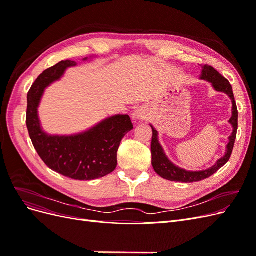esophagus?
Segmentation results:
<instances>
[{
	"label": "esophagus",
	"instance_id": "34e87169",
	"mask_svg": "<svg viewBox=\"0 0 256 256\" xmlns=\"http://www.w3.org/2000/svg\"><path fill=\"white\" fill-rule=\"evenodd\" d=\"M147 110L145 109L144 106H138L134 111L132 113V120H134V122H138V120H144L147 118Z\"/></svg>",
	"mask_w": 256,
	"mask_h": 256
}]
</instances>
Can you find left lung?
I'll list each match as a JSON object with an SVG mask.
<instances>
[{
    "instance_id": "obj_1",
    "label": "left lung",
    "mask_w": 256,
    "mask_h": 256,
    "mask_svg": "<svg viewBox=\"0 0 256 256\" xmlns=\"http://www.w3.org/2000/svg\"><path fill=\"white\" fill-rule=\"evenodd\" d=\"M200 79L205 80L212 85V88L216 92H221L226 94L232 100V116L228 122L233 127L232 134L228 136V143L226 145V150L224 156L216 160V164L203 171H188V170L182 168L175 166L173 162L168 158L164 148L158 140V131L150 125L152 129V164L159 176L164 180L171 182H194L206 180V178L214 175L219 168H221L226 162L230 160V157L234 148V144L236 140L237 128H238V110L236 102L233 94V88L230 82L221 76L214 68L208 65L202 66V72H200Z\"/></svg>"
}]
</instances>
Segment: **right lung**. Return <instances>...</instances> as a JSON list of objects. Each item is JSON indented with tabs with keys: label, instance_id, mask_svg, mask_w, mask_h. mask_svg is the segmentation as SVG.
Listing matches in <instances>:
<instances>
[{
	"label": "right lung",
	"instance_id": "add662e5",
	"mask_svg": "<svg viewBox=\"0 0 256 256\" xmlns=\"http://www.w3.org/2000/svg\"><path fill=\"white\" fill-rule=\"evenodd\" d=\"M74 66V60H62L36 79L28 94L26 127L36 152L52 171L76 180H92L116 168L120 144L134 125L129 115L118 114L80 134L58 136L46 132L38 116L44 92L60 80L67 68Z\"/></svg>",
	"mask_w": 256,
	"mask_h": 256
}]
</instances>
